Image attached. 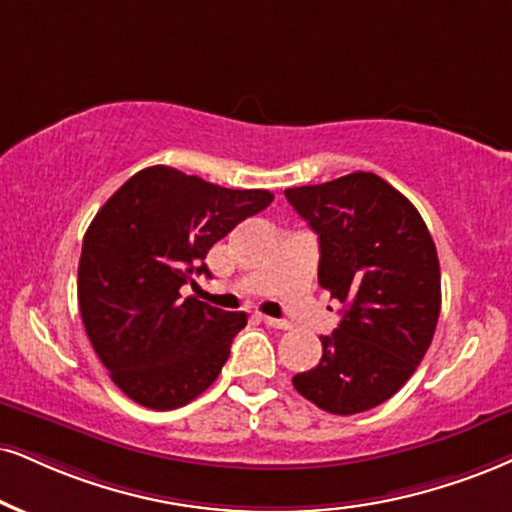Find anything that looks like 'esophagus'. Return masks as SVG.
Here are the masks:
<instances>
[{"instance_id": "1", "label": "esophagus", "mask_w": 512, "mask_h": 512, "mask_svg": "<svg viewBox=\"0 0 512 512\" xmlns=\"http://www.w3.org/2000/svg\"><path fill=\"white\" fill-rule=\"evenodd\" d=\"M263 323H266L268 327H273V330H289V323H287V320L270 318V315H263Z\"/></svg>"}]
</instances>
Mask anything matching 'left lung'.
Masks as SVG:
<instances>
[{
    "label": "left lung",
    "mask_w": 512,
    "mask_h": 512,
    "mask_svg": "<svg viewBox=\"0 0 512 512\" xmlns=\"http://www.w3.org/2000/svg\"><path fill=\"white\" fill-rule=\"evenodd\" d=\"M285 197L320 244V287L342 323L315 368L292 377L304 399L334 415L380 406L418 370L441 311L437 246L399 189L375 173L289 187Z\"/></svg>",
    "instance_id": "8db88e82"
}]
</instances>
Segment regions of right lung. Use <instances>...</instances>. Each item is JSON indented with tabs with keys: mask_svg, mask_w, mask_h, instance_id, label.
Instances as JSON below:
<instances>
[{
	"mask_svg": "<svg viewBox=\"0 0 512 512\" xmlns=\"http://www.w3.org/2000/svg\"><path fill=\"white\" fill-rule=\"evenodd\" d=\"M275 197L227 189L168 166L135 173L99 208L82 239V325L128 399L173 410L216 382L246 313H225L180 287L206 273L218 239Z\"/></svg>",
	"mask_w": 512,
	"mask_h": 512,
	"instance_id": "obj_1",
	"label": "right lung"
}]
</instances>
